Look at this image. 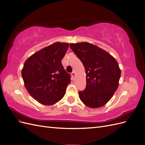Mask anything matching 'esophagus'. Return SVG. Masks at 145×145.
Segmentation results:
<instances>
[{"label":"esophagus","instance_id":"obj_1","mask_svg":"<svg viewBox=\"0 0 145 145\" xmlns=\"http://www.w3.org/2000/svg\"><path fill=\"white\" fill-rule=\"evenodd\" d=\"M75 75H76L75 72L72 71V72H71V76H72V77H75Z\"/></svg>","mask_w":145,"mask_h":145}]
</instances>
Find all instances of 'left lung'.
I'll use <instances>...</instances> for the list:
<instances>
[{
	"label": "left lung",
	"instance_id": "8db88e82",
	"mask_svg": "<svg viewBox=\"0 0 145 145\" xmlns=\"http://www.w3.org/2000/svg\"><path fill=\"white\" fill-rule=\"evenodd\" d=\"M69 46L85 69L86 86L78 92L80 99L91 108L103 106L118 88L121 71L117 62L106 51L88 42Z\"/></svg>",
	"mask_w": 145,
	"mask_h": 145
}]
</instances>
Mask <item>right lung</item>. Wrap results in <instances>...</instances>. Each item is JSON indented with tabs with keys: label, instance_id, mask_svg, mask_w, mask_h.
Instances as JSON below:
<instances>
[{
	"label": "right lung",
	"instance_id": "1",
	"mask_svg": "<svg viewBox=\"0 0 145 145\" xmlns=\"http://www.w3.org/2000/svg\"><path fill=\"white\" fill-rule=\"evenodd\" d=\"M69 43L56 42L34 53L26 60L22 71L25 86L43 105L59 102L65 94L71 76L62 64Z\"/></svg>",
	"mask_w": 145,
	"mask_h": 145
}]
</instances>
